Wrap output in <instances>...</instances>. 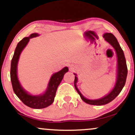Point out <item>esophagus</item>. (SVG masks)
Returning <instances> with one entry per match:
<instances>
[{
  "label": "esophagus",
  "instance_id": "esophagus-1",
  "mask_svg": "<svg viewBox=\"0 0 135 135\" xmlns=\"http://www.w3.org/2000/svg\"><path fill=\"white\" fill-rule=\"evenodd\" d=\"M70 69L71 70H73L74 69V67H73V66H70Z\"/></svg>",
  "mask_w": 135,
  "mask_h": 135
}]
</instances>
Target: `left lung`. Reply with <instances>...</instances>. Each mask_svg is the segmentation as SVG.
<instances>
[{"label": "left lung", "instance_id": "1", "mask_svg": "<svg viewBox=\"0 0 135 135\" xmlns=\"http://www.w3.org/2000/svg\"><path fill=\"white\" fill-rule=\"evenodd\" d=\"M103 37L105 38V40L108 42L109 44H111L113 47L114 48L115 51L117 53V79L116 84L115 85L114 89L111 91V92L107 94V96H104V98L99 99L96 100H90L88 99L84 98L81 94V93L80 92L78 89L76 87V82L78 81L77 77L76 76V74H75V81H74V85L76 90L81 98V99L85 102L86 103L91 104V105H105L109 103L112 101L120 94L121 91L123 89V86H125V82H126L127 73H128V69H127L126 60H125V55L123 50L122 49L119 43H118L117 39L114 36V35L112 33H105L103 36Z\"/></svg>", "mask_w": 135, "mask_h": 135}]
</instances>
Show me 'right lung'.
Returning <instances> with one entry per match:
<instances>
[{"instance_id": "obj_1", "label": "right lung", "mask_w": 135, "mask_h": 135, "mask_svg": "<svg viewBox=\"0 0 135 135\" xmlns=\"http://www.w3.org/2000/svg\"><path fill=\"white\" fill-rule=\"evenodd\" d=\"M38 36L39 35L37 33L31 34L30 36L24 37L18 43L12 59L10 68V79L14 93L23 104L33 109H43L52 104L57 88L62 81L64 75L69 71L68 67H64L60 71L54 73L50 79L46 92L40 96H33L27 93L23 89L17 76V64L20 55L28 43L30 39Z\"/></svg>"}]
</instances>
